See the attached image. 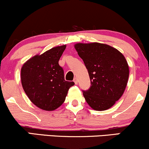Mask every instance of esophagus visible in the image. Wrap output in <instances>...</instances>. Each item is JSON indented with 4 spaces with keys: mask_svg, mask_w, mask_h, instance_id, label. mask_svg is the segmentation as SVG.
I'll return each instance as SVG.
<instances>
[{
    "mask_svg": "<svg viewBox=\"0 0 149 149\" xmlns=\"http://www.w3.org/2000/svg\"><path fill=\"white\" fill-rule=\"evenodd\" d=\"M74 82L75 84H78V79H77V78H74Z\"/></svg>",
    "mask_w": 149,
    "mask_h": 149,
    "instance_id": "obj_1",
    "label": "esophagus"
}]
</instances>
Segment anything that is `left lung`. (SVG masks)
<instances>
[{
  "instance_id": "1",
  "label": "left lung",
  "mask_w": 149,
  "mask_h": 149,
  "mask_svg": "<svg viewBox=\"0 0 149 149\" xmlns=\"http://www.w3.org/2000/svg\"><path fill=\"white\" fill-rule=\"evenodd\" d=\"M74 48L88 70L91 86L83 91L95 111L111 108L123 96L129 78L125 56L116 48L100 43H76Z\"/></svg>"
}]
</instances>
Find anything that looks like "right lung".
<instances>
[{"label":"right lung","instance_id":"add662e5","mask_svg":"<svg viewBox=\"0 0 149 149\" xmlns=\"http://www.w3.org/2000/svg\"><path fill=\"white\" fill-rule=\"evenodd\" d=\"M66 45L57 46L28 60L21 69V81L30 101L44 111H54L64 103L68 91L74 84L65 80L58 64Z\"/></svg>","mask_w":149,"mask_h":149}]
</instances>
